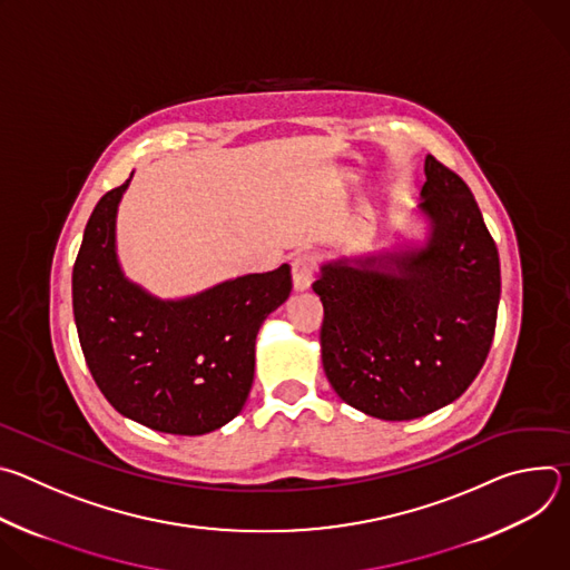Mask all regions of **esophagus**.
I'll return each mask as SVG.
<instances>
[{"label":"esophagus","mask_w":570,"mask_h":570,"mask_svg":"<svg viewBox=\"0 0 570 570\" xmlns=\"http://www.w3.org/2000/svg\"><path fill=\"white\" fill-rule=\"evenodd\" d=\"M315 275V264L308 255H297L293 259V288L295 291H306L313 284Z\"/></svg>","instance_id":"esophagus-1"}]
</instances>
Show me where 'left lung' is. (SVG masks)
Masks as SVG:
<instances>
[{
	"label": "left lung",
	"instance_id": "obj_1",
	"mask_svg": "<svg viewBox=\"0 0 570 570\" xmlns=\"http://www.w3.org/2000/svg\"><path fill=\"white\" fill-rule=\"evenodd\" d=\"M415 209L424 236L320 264L322 367L352 409L385 422L455 401L490 354L501 264L478 203L433 155Z\"/></svg>",
	"mask_w": 570,
	"mask_h": 570
}]
</instances>
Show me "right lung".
Listing matches in <instances>:
<instances>
[{"instance_id": "add662e5", "label": "right lung", "mask_w": 570, "mask_h": 570, "mask_svg": "<svg viewBox=\"0 0 570 570\" xmlns=\"http://www.w3.org/2000/svg\"><path fill=\"white\" fill-rule=\"evenodd\" d=\"M130 180L108 191L86 225L71 273L78 341L117 413L159 433L205 435L246 403L257 334L291 295V266L176 299L148 293L117 255V212Z\"/></svg>"}]
</instances>
